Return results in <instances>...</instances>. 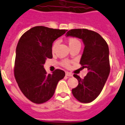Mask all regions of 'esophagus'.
<instances>
[{
    "label": "esophagus",
    "mask_w": 125,
    "mask_h": 125,
    "mask_svg": "<svg viewBox=\"0 0 125 125\" xmlns=\"http://www.w3.org/2000/svg\"><path fill=\"white\" fill-rule=\"evenodd\" d=\"M65 75H67V76H69V77H72L73 76V74H72V73H70V72H65Z\"/></svg>",
    "instance_id": "esophagus-1"
}]
</instances>
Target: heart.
<instances>
[{
  "label": "heart",
  "mask_w": 125,
  "mask_h": 125,
  "mask_svg": "<svg viewBox=\"0 0 125 125\" xmlns=\"http://www.w3.org/2000/svg\"><path fill=\"white\" fill-rule=\"evenodd\" d=\"M58 41H55L54 43L52 45V52H55V48H56V46H58ZM68 44H69V46L70 47H72V46H76V45H78V44H80V42L76 38H71L70 39L68 40ZM62 64L65 67H69L70 66V62H68V61H63L62 62Z\"/></svg>",
  "instance_id": "obj_1"
}]
</instances>
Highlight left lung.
<instances>
[{
	"label": "left lung",
	"mask_w": 125,
	"mask_h": 125,
	"mask_svg": "<svg viewBox=\"0 0 125 125\" xmlns=\"http://www.w3.org/2000/svg\"><path fill=\"white\" fill-rule=\"evenodd\" d=\"M65 36L78 38L83 42L85 48L79 63L88 73L83 79L73 75L79 83L72 89V93L80 102L90 103L100 94L109 75V47L100 34L87 29L70 30Z\"/></svg>",
	"instance_id": "obj_1"
}]
</instances>
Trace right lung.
<instances>
[{
    "label": "right lung",
    "instance_id": "1",
    "mask_svg": "<svg viewBox=\"0 0 125 125\" xmlns=\"http://www.w3.org/2000/svg\"><path fill=\"white\" fill-rule=\"evenodd\" d=\"M66 31L35 26L19 40L16 50L14 76L23 94L34 103L41 104L50 99L58 81L65 76V72L61 70L48 74L44 65L47 58H52L53 42Z\"/></svg>",
    "mask_w": 125,
    "mask_h": 125
}]
</instances>
